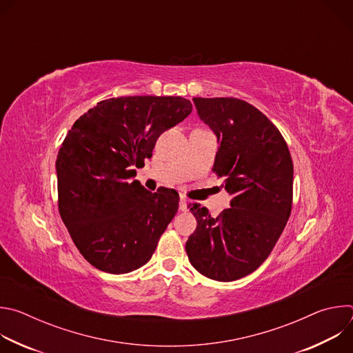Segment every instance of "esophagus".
Returning <instances> with one entry per match:
<instances>
[{
    "label": "esophagus",
    "mask_w": 353,
    "mask_h": 353,
    "mask_svg": "<svg viewBox=\"0 0 353 353\" xmlns=\"http://www.w3.org/2000/svg\"><path fill=\"white\" fill-rule=\"evenodd\" d=\"M179 208H180V211H183V212H185V211L188 210V201H187L185 198H181V199H180Z\"/></svg>",
    "instance_id": "obj_1"
}]
</instances>
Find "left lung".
Listing matches in <instances>:
<instances>
[{"mask_svg":"<svg viewBox=\"0 0 353 353\" xmlns=\"http://www.w3.org/2000/svg\"><path fill=\"white\" fill-rule=\"evenodd\" d=\"M219 148L214 172L225 177L230 208L212 218L192 205L196 229L185 243L191 265L221 282L256 271L270 256L292 211L293 162L279 130L236 97H194Z\"/></svg>","mask_w":353,"mask_h":353,"instance_id":"1","label":"left lung"}]
</instances>
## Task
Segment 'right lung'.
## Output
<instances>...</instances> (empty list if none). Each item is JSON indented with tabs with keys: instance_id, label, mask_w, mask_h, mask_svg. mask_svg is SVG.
I'll use <instances>...</instances> for the list:
<instances>
[{
	"instance_id": "right-lung-1",
	"label": "right lung",
	"mask_w": 353,
	"mask_h": 353,
	"mask_svg": "<svg viewBox=\"0 0 353 353\" xmlns=\"http://www.w3.org/2000/svg\"><path fill=\"white\" fill-rule=\"evenodd\" d=\"M192 110L180 96H121L99 102L68 131L56 161L59 211L83 259L109 274L145 265L179 210V194L150 192L134 168L159 135Z\"/></svg>"
}]
</instances>
